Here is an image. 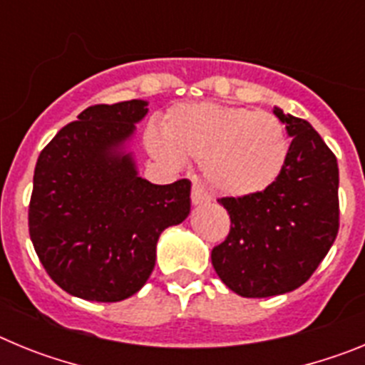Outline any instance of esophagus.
<instances>
[{"label":"esophagus","mask_w":365,"mask_h":365,"mask_svg":"<svg viewBox=\"0 0 365 365\" xmlns=\"http://www.w3.org/2000/svg\"><path fill=\"white\" fill-rule=\"evenodd\" d=\"M210 195L205 190V186L199 185V182H193L192 186V202L193 205H202V202L210 201Z\"/></svg>","instance_id":"obj_1"}]
</instances>
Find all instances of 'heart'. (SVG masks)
Segmentation results:
<instances>
[{"mask_svg": "<svg viewBox=\"0 0 365 365\" xmlns=\"http://www.w3.org/2000/svg\"><path fill=\"white\" fill-rule=\"evenodd\" d=\"M146 140L151 153L170 163L202 159L208 182L234 197L274 185L289 155L285 128L272 113L215 102L175 106L163 133L150 130Z\"/></svg>", "mask_w": 365, "mask_h": 365, "instance_id": "b5f03b06", "label": "heart"}]
</instances>
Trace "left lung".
Masks as SVG:
<instances>
[{
	"label": "left lung",
	"instance_id": "1",
	"mask_svg": "<svg viewBox=\"0 0 365 365\" xmlns=\"http://www.w3.org/2000/svg\"><path fill=\"white\" fill-rule=\"evenodd\" d=\"M274 115L292 137L278 179L254 195L217 199L230 215V232L212 250V265L243 298L302 287L327 256L340 227L336 157L307 120L279 108Z\"/></svg>",
	"mask_w": 365,
	"mask_h": 365
}]
</instances>
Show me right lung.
Wrapping results in <instances>:
<instances>
[{
	"label": "right lung",
	"mask_w": 365,
	"mask_h": 365,
	"mask_svg": "<svg viewBox=\"0 0 365 365\" xmlns=\"http://www.w3.org/2000/svg\"><path fill=\"white\" fill-rule=\"evenodd\" d=\"M146 106L83 109L38 157L29 234L51 279L76 298L111 303L140 291L159 235L190 214L188 179L151 185L122 151Z\"/></svg>",
	"instance_id": "add662e5"
}]
</instances>
